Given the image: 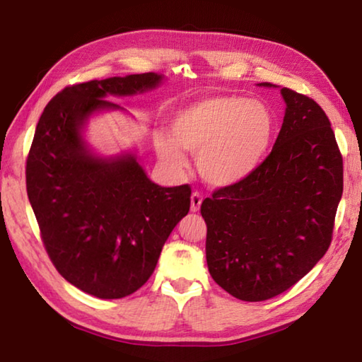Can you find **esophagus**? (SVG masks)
Returning a JSON list of instances; mask_svg holds the SVG:
<instances>
[{"label":"esophagus","mask_w":362,"mask_h":362,"mask_svg":"<svg viewBox=\"0 0 362 362\" xmlns=\"http://www.w3.org/2000/svg\"><path fill=\"white\" fill-rule=\"evenodd\" d=\"M201 203H203V196L194 192L192 194V212H198L201 207Z\"/></svg>","instance_id":"1"}]
</instances>
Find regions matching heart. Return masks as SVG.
<instances>
[{"label":"heart","mask_w":362,"mask_h":362,"mask_svg":"<svg viewBox=\"0 0 362 362\" xmlns=\"http://www.w3.org/2000/svg\"><path fill=\"white\" fill-rule=\"evenodd\" d=\"M274 134V116L265 103L240 95H212L179 110L170 136L155 134L159 158L173 169L187 166L181 150L198 153L196 166L212 187L246 179L265 156Z\"/></svg>","instance_id":"1"}]
</instances>
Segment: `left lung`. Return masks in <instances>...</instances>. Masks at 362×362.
<instances>
[{"label": "left lung", "mask_w": 362, "mask_h": 362, "mask_svg": "<svg viewBox=\"0 0 362 362\" xmlns=\"http://www.w3.org/2000/svg\"><path fill=\"white\" fill-rule=\"evenodd\" d=\"M281 94L286 115L272 153L201 204L211 276L244 302L279 296L321 260L343 193L341 153L324 110L292 89Z\"/></svg>", "instance_id": "8db88e82"}]
</instances>
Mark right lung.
Instances as JSON below:
<instances>
[{
  "mask_svg": "<svg viewBox=\"0 0 362 362\" xmlns=\"http://www.w3.org/2000/svg\"><path fill=\"white\" fill-rule=\"evenodd\" d=\"M161 79L150 71L66 86L46 105L30 146L27 194L46 252L70 284L94 297L140 289L189 211L188 183L159 187L136 156H94L81 137L94 112L119 108L107 95L145 93Z\"/></svg>",
  "mask_w": 362,
  "mask_h": 362,
  "instance_id": "add662e5",
  "label": "right lung"
}]
</instances>
